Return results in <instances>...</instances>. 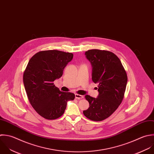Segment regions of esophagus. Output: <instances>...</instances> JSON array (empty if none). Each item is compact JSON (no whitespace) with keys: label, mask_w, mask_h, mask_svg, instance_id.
<instances>
[{"label":"esophagus","mask_w":154,"mask_h":154,"mask_svg":"<svg viewBox=\"0 0 154 154\" xmlns=\"http://www.w3.org/2000/svg\"><path fill=\"white\" fill-rule=\"evenodd\" d=\"M75 97L76 99H79V100L82 99V98H84V97L83 95H79V94H75Z\"/></svg>","instance_id":"esophagus-1"}]
</instances>
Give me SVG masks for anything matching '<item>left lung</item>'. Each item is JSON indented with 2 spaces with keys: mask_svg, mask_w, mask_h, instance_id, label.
Masks as SVG:
<instances>
[{
  "mask_svg": "<svg viewBox=\"0 0 154 154\" xmlns=\"http://www.w3.org/2000/svg\"><path fill=\"white\" fill-rule=\"evenodd\" d=\"M92 67V79L97 83V98L88 95L85 98L89 107L84 115L94 121H101L112 115L124 98L127 84L126 71L118 57L113 53L97 49L85 52Z\"/></svg>",
  "mask_w": 154,
  "mask_h": 154,
  "instance_id": "obj_1",
  "label": "left lung"
}]
</instances>
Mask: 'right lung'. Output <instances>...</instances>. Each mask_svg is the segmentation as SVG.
Returning a JSON list of instances; mask_svg holds the SVG:
<instances>
[{
  "label": "right lung",
  "mask_w": 154,
  "mask_h": 154,
  "mask_svg": "<svg viewBox=\"0 0 154 154\" xmlns=\"http://www.w3.org/2000/svg\"><path fill=\"white\" fill-rule=\"evenodd\" d=\"M73 54L59 50L41 51L33 55L23 74V83L29 101L35 110L46 119L59 118L63 113L67 102L75 95L63 92L53 82L61 77Z\"/></svg>",
  "instance_id": "1"
}]
</instances>
